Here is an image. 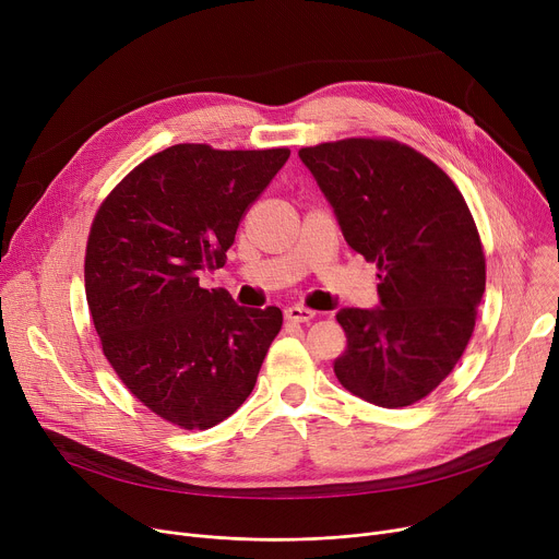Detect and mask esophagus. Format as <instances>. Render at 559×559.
<instances>
[{
    "instance_id": "1",
    "label": "esophagus",
    "mask_w": 559,
    "mask_h": 559,
    "mask_svg": "<svg viewBox=\"0 0 559 559\" xmlns=\"http://www.w3.org/2000/svg\"><path fill=\"white\" fill-rule=\"evenodd\" d=\"M285 319L287 321H295V324H308L310 319H314V312L301 306H292L285 310Z\"/></svg>"
}]
</instances>
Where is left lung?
<instances>
[{"label":"left lung","instance_id":"obj_1","mask_svg":"<svg viewBox=\"0 0 559 559\" xmlns=\"http://www.w3.org/2000/svg\"><path fill=\"white\" fill-rule=\"evenodd\" d=\"M346 245L378 264V306L342 308L335 376L380 407L428 396L462 358L485 295V255L460 190L394 140L350 138L299 152Z\"/></svg>","mask_w":559,"mask_h":559}]
</instances>
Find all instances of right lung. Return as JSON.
<instances>
[{
  "label": "right lung",
  "instance_id": "obj_1",
  "mask_svg": "<svg viewBox=\"0 0 559 559\" xmlns=\"http://www.w3.org/2000/svg\"><path fill=\"white\" fill-rule=\"evenodd\" d=\"M289 150L174 144L140 163L95 215L85 299L129 392L188 430L213 428L251 394L283 312L242 308L201 272L224 267L249 205Z\"/></svg>",
  "mask_w": 559,
  "mask_h": 559
}]
</instances>
